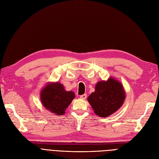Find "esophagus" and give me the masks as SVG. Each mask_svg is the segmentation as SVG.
Instances as JSON below:
<instances>
[{
    "instance_id": "1",
    "label": "esophagus",
    "mask_w": 159,
    "mask_h": 159,
    "mask_svg": "<svg viewBox=\"0 0 159 159\" xmlns=\"http://www.w3.org/2000/svg\"><path fill=\"white\" fill-rule=\"evenodd\" d=\"M80 98L81 99H86V98H87V95H86V94L81 95L80 96Z\"/></svg>"
}]
</instances>
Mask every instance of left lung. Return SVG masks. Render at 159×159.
Wrapping results in <instances>:
<instances>
[{"label":"left lung","instance_id":"obj_1","mask_svg":"<svg viewBox=\"0 0 159 159\" xmlns=\"http://www.w3.org/2000/svg\"><path fill=\"white\" fill-rule=\"evenodd\" d=\"M125 94L123 85L118 81L109 78L96 84L95 91L88 98L94 112L102 117H109L121 107Z\"/></svg>","mask_w":159,"mask_h":159}]
</instances>
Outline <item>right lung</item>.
<instances>
[{"label": "right lung", "mask_w": 159, "mask_h": 159, "mask_svg": "<svg viewBox=\"0 0 159 159\" xmlns=\"http://www.w3.org/2000/svg\"><path fill=\"white\" fill-rule=\"evenodd\" d=\"M74 98L73 91H66L63 85L58 82L48 84L40 93L43 105L57 115L65 113L66 109L68 107Z\"/></svg>", "instance_id": "right-lung-1"}]
</instances>
